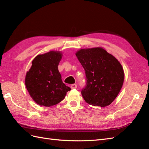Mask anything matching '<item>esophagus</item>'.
Here are the masks:
<instances>
[{
    "instance_id": "esophagus-1",
    "label": "esophagus",
    "mask_w": 149,
    "mask_h": 149,
    "mask_svg": "<svg viewBox=\"0 0 149 149\" xmlns=\"http://www.w3.org/2000/svg\"><path fill=\"white\" fill-rule=\"evenodd\" d=\"M70 87H71L72 89H76V88H77V85L76 84H73L71 85Z\"/></svg>"
}]
</instances>
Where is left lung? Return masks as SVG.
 <instances>
[{
	"instance_id": "obj_1",
	"label": "left lung",
	"mask_w": 149,
	"mask_h": 149,
	"mask_svg": "<svg viewBox=\"0 0 149 149\" xmlns=\"http://www.w3.org/2000/svg\"><path fill=\"white\" fill-rule=\"evenodd\" d=\"M75 55L86 73V84L81 91L86 102L101 107L111 104L124 82V70L119 61L100 47L81 49Z\"/></svg>"
}]
</instances>
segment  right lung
<instances>
[{
  "instance_id": "right-lung-1",
  "label": "right lung",
  "mask_w": 149,
  "mask_h": 149,
  "mask_svg": "<svg viewBox=\"0 0 149 149\" xmlns=\"http://www.w3.org/2000/svg\"><path fill=\"white\" fill-rule=\"evenodd\" d=\"M61 58V52L55 51L37 55L26 72V88L33 101L39 105L51 107L58 104L71 89L62 81L58 71Z\"/></svg>"
}]
</instances>
